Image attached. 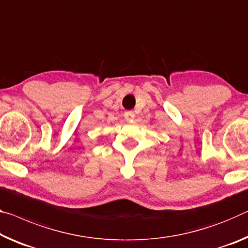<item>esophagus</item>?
I'll return each instance as SVG.
<instances>
[{"label":"esophagus","mask_w":248,"mask_h":248,"mask_svg":"<svg viewBox=\"0 0 248 248\" xmlns=\"http://www.w3.org/2000/svg\"><path fill=\"white\" fill-rule=\"evenodd\" d=\"M124 118L127 120H132L133 118H135V113H133V111H130V110H129V111L124 112Z\"/></svg>","instance_id":"obj_1"}]
</instances>
